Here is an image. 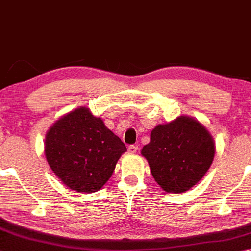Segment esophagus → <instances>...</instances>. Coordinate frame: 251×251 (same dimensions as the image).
Instances as JSON below:
<instances>
[{"label": "esophagus", "mask_w": 251, "mask_h": 251, "mask_svg": "<svg viewBox=\"0 0 251 251\" xmlns=\"http://www.w3.org/2000/svg\"><path fill=\"white\" fill-rule=\"evenodd\" d=\"M138 146H134V144H131V146H129V148H128V151L130 152V153H135L138 151Z\"/></svg>", "instance_id": "obj_1"}]
</instances>
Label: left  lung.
I'll use <instances>...</instances> for the list:
<instances>
[{"label": "left lung", "mask_w": 251, "mask_h": 251, "mask_svg": "<svg viewBox=\"0 0 251 251\" xmlns=\"http://www.w3.org/2000/svg\"><path fill=\"white\" fill-rule=\"evenodd\" d=\"M141 154L150 165L156 183L169 193L188 191L212 165L215 143L200 122L179 117L152 130L151 141Z\"/></svg>", "instance_id": "1"}]
</instances>
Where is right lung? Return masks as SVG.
Returning <instances> with one entry per match:
<instances>
[{"label": "right lung", "instance_id": "right-lung-1", "mask_svg": "<svg viewBox=\"0 0 251 251\" xmlns=\"http://www.w3.org/2000/svg\"><path fill=\"white\" fill-rule=\"evenodd\" d=\"M126 151L89 109L78 108L57 120L46 134V160L66 186L80 193L99 191Z\"/></svg>", "mask_w": 251, "mask_h": 251}]
</instances>
